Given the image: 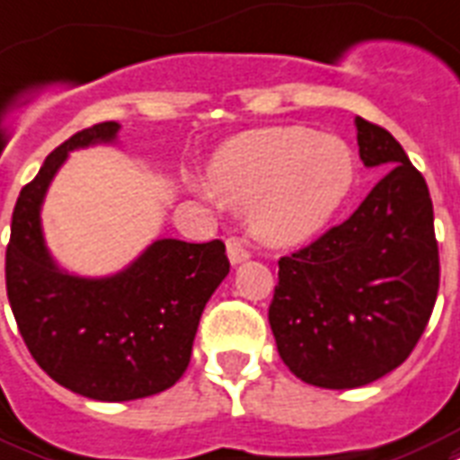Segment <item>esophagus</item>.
I'll return each mask as SVG.
<instances>
[{"label":"esophagus","instance_id":"esophagus-1","mask_svg":"<svg viewBox=\"0 0 460 460\" xmlns=\"http://www.w3.org/2000/svg\"><path fill=\"white\" fill-rule=\"evenodd\" d=\"M226 255H229L231 265H238V262H243L251 258V251L245 248L241 238H229V241H226Z\"/></svg>","mask_w":460,"mask_h":460}]
</instances>
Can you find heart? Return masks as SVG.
Segmentation results:
<instances>
[{"label":"heart","instance_id":"heart-1","mask_svg":"<svg viewBox=\"0 0 460 460\" xmlns=\"http://www.w3.org/2000/svg\"><path fill=\"white\" fill-rule=\"evenodd\" d=\"M209 181L226 202L248 207L255 236L294 245L314 236L345 202L355 156L340 137L315 129H251L215 154Z\"/></svg>","mask_w":460,"mask_h":460}]
</instances>
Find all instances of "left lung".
<instances>
[{"instance_id":"1","label":"left lung","mask_w":460,"mask_h":460,"mask_svg":"<svg viewBox=\"0 0 460 460\" xmlns=\"http://www.w3.org/2000/svg\"><path fill=\"white\" fill-rule=\"evenodd\" d=\"M364 166L385 168L355 215L279 258L268 318L294 376L359 388L401 367L439 292L434 209L422 173L388 129L355 118Z\"/></svg>"}]
</instances>
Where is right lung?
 Masks as SVG:
<instances>
[{
	"label": "right lung",
	"instance_id": "obj_1",
	"mask_svg": "<svg viewBox=\"0 0 460 460\" xmlns=\"http://www.w3.org/2000/svg\"><path fill=\"white\" fill-rule=\"evenodd\" d=\"M120 125L98 122L59 145L23 185L6 245V296L38 367L59 385L120 402L161 394L183 376L199 315L229 258L219 238H159L111 277L59 270L45 245L40 207L69 152L115 142Z\"/></svg>",
	"mask_w": 460,
	"mask_h": 460
}]
</instances>
